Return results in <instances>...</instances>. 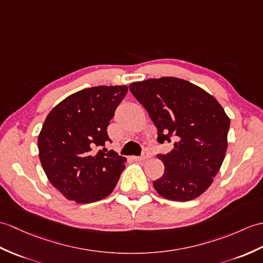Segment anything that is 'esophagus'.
Instances as JSON below:
<instances>
[{
    "instance_id": "34e87169",
    "label": "esophagus",
    "mask_w": 263,
    "mask_h": 263,
    "mask_svg": "<svg viewBox=\"0 0 263 263\" xmlns=\"http://www.w3.org/2000/svg\"><path fill=\"white\" fill-rule=\"evenodd\" d=\"M150 157V154L148 151H143V154L141 155V156H139V157H134V159H136L137 161H144V160H146L148 159V158Z\"/></svg>"
}]
</instances>
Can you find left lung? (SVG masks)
I'll list each match as a JSON object with an SVG mask.
<instances>
[{"instance_id":"1","label":"left lung","mask_w":263,"mask_h":263,"mask_svg":"<svg viewBox=\"0 0 263 263\" xmlns=\"http://www.w3.org/2000/svg\"><path fill=\"white\" fill-rule=\"evenodd\" d=\"M130 91L158 130L157 141L172 142L169 154L157 155L164 164L154 187L162 197L187 201L211 186L228 149L230 119L214 97L176 77L132 83Z\"/></svg>"}]
</instances>
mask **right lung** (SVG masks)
I'll list each match as a JSON object with an SVG mask.
<instances>
[{"instance_id": "right-lung-1", "label": "right lung", "mask_w": 263, "mask_h": 263, "mask_svg": "<svg viewBox=\"0 0 263 263\" xmlns=\"http://www.w3.org/2000/svg\"><path fill=\"white\" fill-rule=\"evenodd\" d=\"M127 86H95L71 94L51 109L38 138L39 158L54 188L89 204L108 196L126 159L105 143L107 126Z\"/></svg>"}]
</instances>
